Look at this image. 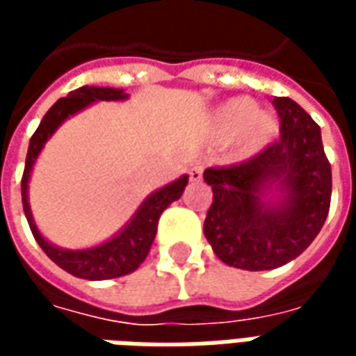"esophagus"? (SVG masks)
Wrapping results in <instances>:
<instances>
[{
	"instance_id": "34e87169",
	"label": "esophagus",
	"mask_w": 356,
	"mask_h": 356,
	"mask_svg": "<svg viewBox=\"0 0 356 356\" xmlns=\"http://www.w3.org/2000/svg\"><path fill=\"white\" fill-rule=\"evenodd\" d=\"M202 175H204V168L202 165H193L191 170H188V177L193 183H200Z\"/></svg>"
}]
</instances>
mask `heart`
Masks as SVG:
<instances>
[{
	"label": "heart",
	"instance_id": "heart-1",
	"mask_svg": "<svg viewBox=\"0 0 356 356\" xmlns=\"http://www.w3.org/2000/svg\"><path fill=\"white\" fill-rule=\"evenodd\" d=\"M276 131V118L267 110L255 108V102L248 97L225 101L213 114V133L217 139H238L244 152H257L267 147Z\"/></svg>",
	"mask_w": 356,
	"mask_h": 356
}]
</instances>
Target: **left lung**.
<instances>
[{"label": "left lung", "mask_w": 356, "mask_h": 356, "mask_svg": "<svg viewBox=\"0 0 356 356\" xmlns=\"http://www.w3.org/2000/svg\"><path fill=\"white\" fill-rule=\"evenodd\" d=\"M273 104L280 118L275 143L250 160L204 171L213 191L204 234L221 261L244 270H270L303 254L332 198L318 124L288 97H275ZM273 190L279 200L270 202Z\"/></svg>", "instance_id": "1"}]
</instances>
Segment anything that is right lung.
Listing matches in <instances>:
<instances>
[{
	"mask_svg": "<svg viewBox=\"0 0 356 356\" xmlns=\"http://www.w3.org/2000/svg\"><path fill=\"white\" fill-rule=\"evenodd\" d=\"M122 99H127V93H124V89L95 88V86H91V88L83 86L80 89H74L66 97L58 99L47 110L42 124L38 125V129L30 139L24 173H22V181H20L22 208H24V216H26L35 242L40 244V248L47 254L51 261L57 263L58 267L65 268L66 273L78 276V278H86V280L118 278V276L129 275L135 268H139L140 263L147 259L150 246L154 242L158 219L162 216V211L170 206L171 202L179 200L185 186L188 185V175H183L177 181H173L168 186L150 194L147 200L140 204V208L137 209V213L133 216L131 221L125 225L124 231L118 232L114 238H110L108 242H104L101 246L89 248V250H76V252L63 250V248L49 244L40 234L34 223L32 211H30V204H28V181H30V173L34 168L35 158L42 152L45 140L49 139L66 118L80 112L81 108L89 106L91 102L122 101Z\"/></svg>",
	"mask_w": 356,
	"mask_h": 356,
	"instance_id": "right-lung-1",
	"label": "right lung"
}]
</instances>
